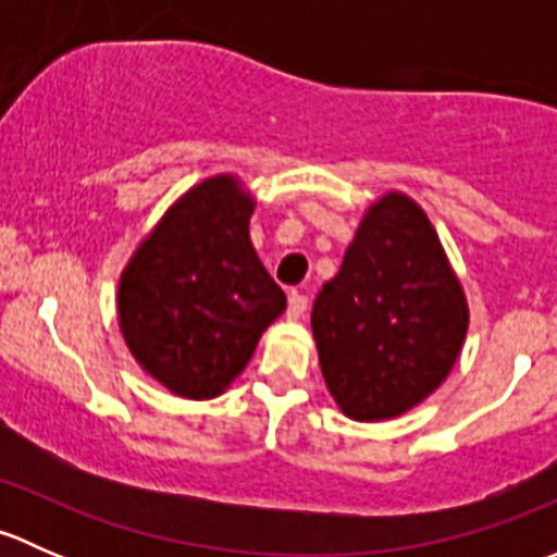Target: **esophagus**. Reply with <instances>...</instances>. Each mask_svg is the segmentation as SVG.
<instances>
[{"label": "esophagus", "instance_id": "1", "mask_svg": "<svg viewBox=\"0 0 557 557\" xmlns=\"http://www.w3.org/2000/svg\"><path fill=\"white\" fill-rule=\"evenodd\" d=\"M307 305H310V301H307V296L299 294V290H294V294L288 296V318L299 320L301 314L307 312Z\"/></svg>", "mask_w": 557, "mask_h": 557}]
</instances>
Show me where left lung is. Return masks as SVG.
<instances>
[{
    "mask_svg": "<svg viewBox=\"0 0 557 557\" xmlns=\"http://www.w3.org/2000/svg\"><path fill=\"white\" fill-rule=\"evenodd\" d=\"M469 305L440 234L407 194L380 196L312 305L320 372L347 418L377 423L447 380Z\"/></svg>",
    "mask_w": 557,
    "mask_h": 557,
    "instance_id": "1",
    "label": "left lung"
}]
</instances>
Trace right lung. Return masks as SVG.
<instances>
[{"label": "right lung", "instance_id": "obj_1", "mask_svg": "<svg viewBox=\"0 0 557 557\" xmlns=\"http://www.w3.org/2000/svg\"><path fill=\"white\" fill-rule=\"evenodd\" d=\"M256 199L234 174L185 190L139 243L117 283L134 361L180 398H215L243 374L285 294L250 243Z\"/></svg>", "mask_w": 557, "mask_h": 557}]
</instances>
